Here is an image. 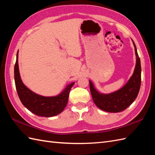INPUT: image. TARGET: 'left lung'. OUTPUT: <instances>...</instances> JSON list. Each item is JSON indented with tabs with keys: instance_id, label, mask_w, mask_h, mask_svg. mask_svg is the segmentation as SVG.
Here are the masks:
<instances>
[{
	"instance_id": "8db88e82",
	"label": "left lung",
	"mask_w": 155,
	"mask_h": 155,
	"mask_svg": "<svg viewBox=\"0 0 155 155\" xmlns=\"http://www.w3.org/2000/svg\"><path fill=\"white\" fill-rule=\"evenodd\" d=\"M136 55V65L132 77L121 89L109 94L99 93L90 81V89L94 102L97 107L109 113L122 111L132 104L140 92L141 81L140 59L137 52L136 45L133 41Z\"/></svg>"
}]
</instances>
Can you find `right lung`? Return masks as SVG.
Wrapping results in <instances>:
<instances>
[{
	"label": "right lung",
	"mask_w": 155,
	"mask_h": 155,
	"mask_svg": "<svg viewBox=\"0 0 155 155\" xmlns=\"http://www.w3.org/2000/svg\"><path fill=\"white\" fill-rule=\"evenodd\" d=\"M18 54L14 67V79L15 88L22 104L36 115L50 117L61 113L68 102L69 92L74 82L67 86L59 96L45 97L33 92L23 84L18 68Z\"/></svg>",
	"instance_id": "right-lung-1"
}]
</instances>
